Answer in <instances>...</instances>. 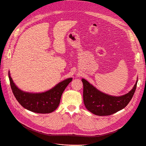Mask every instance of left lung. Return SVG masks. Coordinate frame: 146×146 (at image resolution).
I'll return each instance as SVG.
<instances>
[{
    "mask_svg": "<svg viewBox=\"0 0 146 146\" xmlns=\"http://www.w3.org/2000/svg\"><path fill=\"white\" fill-rule=\"evenodd\" d=\"M83 84V102L90 112L98 116H108L124 108L135 92L137 82L130 91L121 96H113L99 91L85 79Z\"/></svg>",
    "mask_w": 146,
    "mask_h": 146,
    "instance_id": "obj_1",
    "label": "left lung"
}]
</instances>
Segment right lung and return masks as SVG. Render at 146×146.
<instances>
[{
  "mask_svg": "<svg viewBox=\"0 0 146 146\" xmlns=\"http://www.w3.org/2000/svg\"><path fill=\"white\" fill-rule=\"evenodd\" d=\"M10 86L16 100L23 107L29 111L37 113H50L58 108L65 88L72 81L69 78L61 82L51 90L41 93H30L21 91L13 82L8 72Z\"/></svg>",
  "mask_w": 146,
  "mask_h": 146,
  "instance_id": "add662e5",
  "label": "right lung"
}]
</instances>
